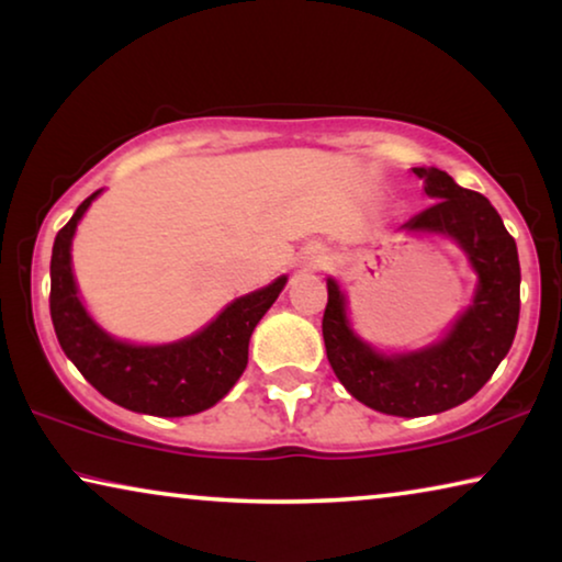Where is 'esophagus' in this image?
<instances>
[{
    "label": "esophagus",
    "mask_w": 562,
    "mask_h": 562,
    "mask_svg": "<svg viewBox=\"0 0 562 562\" xmlns=\"http://www.w3.org/2000/svg\"><path fill=\"white\" fill-rule=\"evenodd\" d=\"M305 255H307V265H311L313 270H321V267L326 265V259H328L326 251L318 249V247H311V249L305 251Z\"/></svg>",
    "instance_id": "obj_1"
}]
</instances>
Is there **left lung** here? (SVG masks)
I'll use <instances>...</instances> for the list:
<instances>
[{
	"mask_svg": "<svg viewBox=\"0 0 562 562\" xmlns=\"http://www.w3.org/2000/svg\"><path fill=\"white\" fill-rule=\"evenodd\" d=\"M430 209L397 234L442 236L463 251L476 274L469 305L436 341L384 351L353 328L341 282L328 278L323 341L338 382L351 397L384 415L425 417L463 405L484 386L509 353L519 321V257L504 221L488 199L461 188L438 168H413Z\"/></svg>",
	"mask_w": 562,
	"mask_h": 562,
	"instance_id": "1",
	"label": "left lung"
}]
</instances>
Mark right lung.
Returning a JSON list of instances; mask_svg holds the SVG:
<instances>
[{
	"instance_id": "1",
	"label": "right lung",
	"mask_w": 562,
	"mask_h": 562,
	"mask_svg": "<svg viewBox=\"0 0 562 562\" xmlns=\"http://www.w3.org/2000/svg\"><path fill=\"white\" fill-rule=\"evenodd\" d=\"M104 188L91 193L53 244L50 318L60 349L114 405L155 417L203 413L224 400L247 369L249 338L288 284V274L236 297L195 334L170 344H134L101 328L86 311L74 274L76 228Z\"/></svg>"
}]
</instances>
